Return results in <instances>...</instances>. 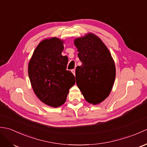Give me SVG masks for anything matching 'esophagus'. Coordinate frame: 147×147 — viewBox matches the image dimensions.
I'll return each instance as SVG.
<instances>
[{"label":"esophagus","instance_id":"esophagus-1","mask_svg":"<svg viewBox=\"0 0 147 147\" xmlns=\"http://www.w3.org/2000/svg\"><path fill=\"white\" fill-rule=\"evenodd\" d=\"M71 72H72V73H73V74H74V75H75V69H72Z\"/></svg>","mask_w":147,"mask_h":147}]
</instances>
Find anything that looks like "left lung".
Here are the masks:
<instances>
[{
    "instance_id": "obj_1",
    "label": "left lung",
    "mask_w": 147,
    "mask_h": 147,
    "mask_svg": "<svg viewBox=\"0 0 147 147\" xmlns=\"http://www.w3.org/2000/svg\"><path fill=\"white\" fill-rule=\"evenodd\" d=\"M82 63L76 69L77 86L86 100L102 102L110 93L115 77L112 56L101 40L93 34L74 40Z\"/></svg>"
}]
</instances>
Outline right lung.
<instances>
[{
    "mask_svg": "<svg viewBox=\"0 0 147 147\" xmlns=\"http://www.w3.org/2000/svg\"><path fill=\"white\" fill-rule=\"evenodd\" d=\"M62 41L45 40L35 50L28 65V75L34 92L40 100L52 107L64 104L75 76L67 71L68 58L62 55Z\"/></svg>",
    "mask_w": 147,
    "mask_h": 147,
    "instance_id": "right-lung-1",
    "label": "right lung"
}]
</instances>
